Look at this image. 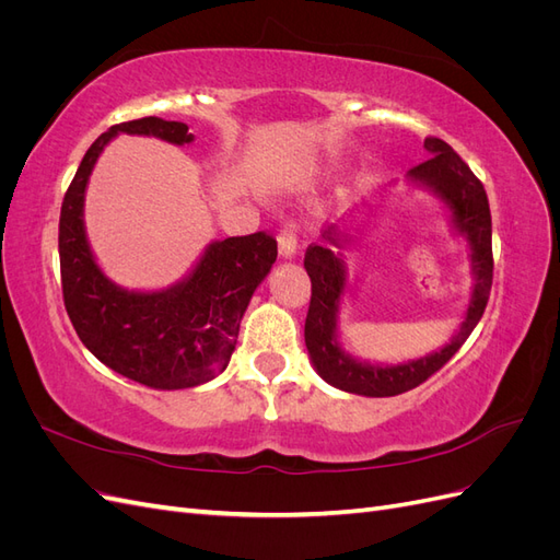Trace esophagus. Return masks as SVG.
<instances>
[{
  "label": "esophagus",
  "mask_w": 560,
  "mask_h": 560,
  "mask_svg": "<svg viewBox=\"0 0 560 560\" xmlns=\"http://www.w3.org/2000/svg\"><path fill=\"white\" fill-rule=\"evenodd\" d=\"M278 249H280V257L282 259H294L296 252H299V238H296V231L292 224H287L280 235H278Z\"/></svg>",
  "instance_id": "esophagus-1"
}]
</instances>
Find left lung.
Wrapping results in <instances>:
<instances>
[{"mask_svg": "<svg viewBox=\"0 0 560 560\" xmlns=\"http://www.w3.org/2000/svg\"><path fill=\"white\" fill-rule=\"evenodd\" d=\"M425 149L432 159L409 171L406 184L428 191L439 200V206L446 212L451 231L467 247L471 273L469 299L465 303L460 325L448 338V343L439 350L397 364L354 358L341 343L338 319H341L343 301L352 292L348 264L341 249L354 247L360 238L350 235L346 226L341 229L338 224L322 231L319 243L308 247L306 261H303L313 282L303 336H306L308 358L317 376L350 395L395 397L428 381L434 371L442 369L460 350L486 311L490 284H493V226H490L486 189L474 177L469 165L444 140L428 138Z\"/></svg>", "mask_w": 560, "mask_h": 560, "instance_id": "left-lung-1", "label": "left lung"}]
</instances>
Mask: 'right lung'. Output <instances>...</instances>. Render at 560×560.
<instances>
[{
	"instance_id": "obj_1",
	"label": "right lung",
	"mask_w": 560,
	"mask_h": 560,
	"mask_svg": "<svg viewBox=\"0 0 560 560\" xmlns=\"http://www.w3.org/2000/svg\"><path fill=\"white\" fill-rule=\"evenodd\" d=\"M191 144L182 121L159 116L112 126L91 144L60 210L65 308L95 358L130 381L156 389L196 387L229 366L254 290L270 273L278 245L266 233L212 241L186 276L163 290H128L100 268L83 208L93 167L116 135Z\"/></svg>"
}]
</instances>
